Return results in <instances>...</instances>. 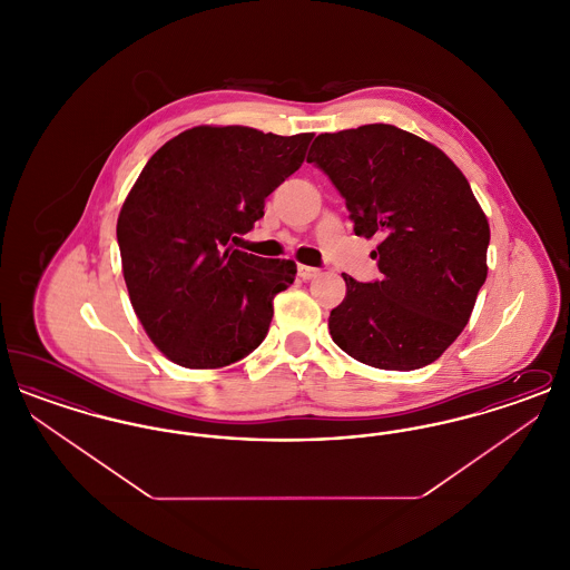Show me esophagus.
I'll return each instance as SVG.
<instances>
[{
	"label": "esophagus",
	"mask_w": 570,
	"mask_h": 570,
	"mask_svg": "<svg viewBox=\"0 0 570 570\" xmlns=\"http://www.w3.org/2000/svg\"><path fill=\"white\" fill-rule=\"evenodd\" d=\"M318 275H321V269L307 267V265H298V277H301V279H314V277H318Z\"/></svg>",
	"instance_id": "esophagus-1"
}]
</instances>
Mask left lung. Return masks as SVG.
Returning a JSON list of instances; mask_svg holds the SVG:
<instances>
[{"instance_id":"left-lung-1","label":"left lung","mask_w":570,"mask_h":570,"mask_svg":"<svg viewBox=\"0 0 570 570\" xmlns=\"http://www.w3.org/2000/svg\"><path fill=\"white\" fill-rule=\"evenodd\" d=\"M307 163L346 198L358 237L379 235V282L344 275L333 342L356 361L410 372L468 325L488 277L489 224L468 179L435 145L389 124L316 136Z\"/></svg>"}]
</instances>
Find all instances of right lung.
<instances>
[{"instance_id":"obj_1","label":"right lung","mask_w":570,"mask_h":570,"mask_svg":"<svg viewBox=\"0 0 570 570\" xmlns=\"http://www.w3.org/2000/svg\"><path fill=\"white\" fill-rule=\"evenodd\" d=\"M309 132L196 126L149 158L128 194L117 242L124 279L149 340L173 363L217 370L265 340L293 261L237 249L265 198L305 160Z\"/></svg>"}]
</instances>
